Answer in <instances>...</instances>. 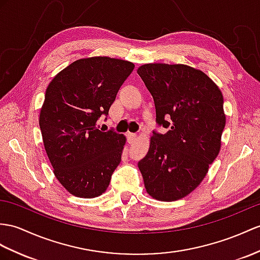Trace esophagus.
Here are the masks:
<instances>
[{"label":"esophagus","mask_w":260,"mask_h":260,"mask_svg":"<svg viewBox=\"0 0 260 260\" xmlns=\"http://www.w3.org/2000/svg\"><path fill=\"white\" fill-rule=\"evenodd\" d=\"M128 138H129V142L132 143V142H134V141L136 140V139H137V135H136V134H131V132H129V134H128Z\"/></svg>","instance_id":"esophagus-1"}]
</instances>
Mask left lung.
I'll use <instances>...</instances> for the list:
<instances>
[{
	"label": "left lung",
	"mask_w": 260,
	"mask_h": 260,
	"mask_svg": "<svg viewBox=\"0 0 260 260\" xmlns=\"http://www.w3.org/2000/svg\"><path fill=\"white\" fill-rule=\"evenodd\" d=\"M154 100L156 123L147 155L138 167L150 196L180 200L198 187L220 150L225 128L219 88L203 72L187 65L145 64L138 68Z\"/></svg>",
	"instance_id": "1"
}]
</instances>
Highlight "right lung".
Segmentation results:
<instances>
[{
  "instance_id": "obj_1",
  "label": "right lung",
  "mask_w": 260,
  "mask_h": 260,
  "mask_svg": "<svg viewBox=\"0 0 260 260\" xmlns=\"http://www.w3.org/2000/svg\"><path fill=\"white\" fill-rule=\"evenodd\" d=\"M110 57L78 59L49 82L40 115L44 147L56 179L78 198L92 199L108 187L121 161L125 137L99 130L118 90L134 71Z\"/></svg>"
}]
</instances>
